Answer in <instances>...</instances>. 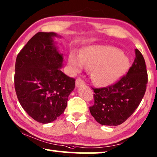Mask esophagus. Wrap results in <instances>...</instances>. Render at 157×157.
<instances>
[{
    "instance_id": "1",
    "label": "esophagus",
    "mask_w": 157,
    "mask_h": 157,
    "mask_svg": "<svg viewBox=\"0 0 157 157\" xmlns=\"http://www.w3.org/2000/svg\"><path fill=\"white\" fill-rule=\"evenodd\" d=\"M83 85H85V82L82 80L81 78H77L76 81V86H83Z\"/></svg>"
}]
</instances>
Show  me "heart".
<instances>
[{
  "instance_id": "1",
  "label": "heart",
  "mask_w": 157,
  "mask_h": 157,
  "mask_svg": "<svg viewBox=\"0 0 157 157\" xmlns=\"http://www.w3.org/2000/svg\"><path fill=\"white\" fill-rule=\"evenodd\" d=\"M69 64L74 72L81 71L85 66L90 68L93 82L100 87H105L116 82L124 74L129 59L116 47L96 45L86 48L81 55L71 53Z\"/></svg>"
}]
</instances>
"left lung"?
<instances>
[{
    "label": "left lung",
    "mask_w": 157,
    "mask_h": 157,
    "mask_svg": "<svg viewBox=\"0 0 157 157\" xmlns=\"http://www.w3.org/2000/svg\"><path fill=\"white\" fill-rule=\"evenodd\" d=\"M135 61L117 82L108 87L93 88L94 105L90 112L103 125L117 126L131 116L142 101L146 91L148 76L144 59L135 49Z\"/></svg>",
    "instance_id": "obj_1"
}]
</instances>
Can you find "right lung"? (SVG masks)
<instances>
[{"instance_id": "right-lung-1", "label": "right lung", "mask_w": 157, "mask_h": 157, "mask_svg": "<svg viewBox=\"0 0 157 157\" xmlns=\"http://www.w3.org/2000/svg\"><path fill=\"white\" fill-rule=\"evenodd\" d=\"M54 33L40 32L17 54L15 89L22 108L40 123H49L67 108L75 79L61 71L63 56L53 38Z\"/></svg>"}]
</instances>
